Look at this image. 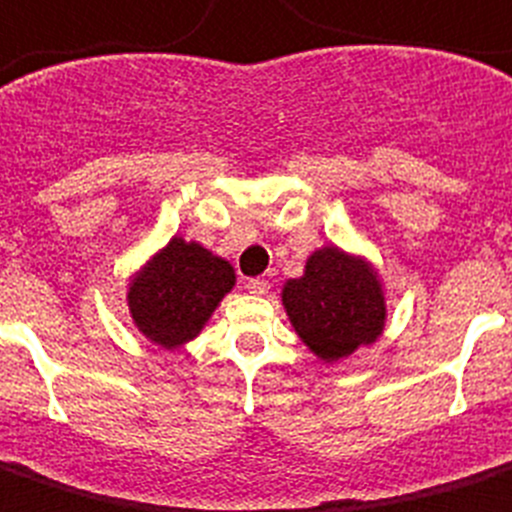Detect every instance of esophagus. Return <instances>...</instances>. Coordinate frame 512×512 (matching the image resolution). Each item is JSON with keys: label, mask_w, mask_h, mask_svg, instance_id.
<instances>
[{"label": "esophagus", "mask_w": 512, "mask_h": 512, "mask_svg": "<svg viewBox=\"0 0 512 512\" xmlns=\"http://www.w3.org/2000/svg\"><path fill=\"white\" fill-rule=\"evenodd\" d=\"M247 289L252 294H268L270 284H268V281H265V278L255 276V278H247Z\"/></svg>", "instance_id": "obj_1"}]
</instances>
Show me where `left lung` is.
Here are the masks:
<instances>
[{"instance_id":"8db88e82","label":"left lung","mask_w":512,"mask_h":512,"mask_svg":"<svg viewBox=\"0 0 512 512\" xmlns=\"http://www.w3.org/2000/svg\"><path fill=\"white\" fill-rule=\"evenodd\" d=\"M284 307L299 339L326 363L376 342L386 321L384 292L371 265L336 247L313 252L305 276L286 281Z\"/></svg>"}]
</instances>
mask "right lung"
Wrapping results in <instances>:
<instances>
[{"mask_svg":"<svg viewBox=\"0 0 512 512\" xmlns=\"http://www.w3.org/2000/svg\"><path fill=\"white\" fill-rule=\"evenodd\" d=\"M234 281L231 263L176 236L128 286L131 318L149 342L173 350L202 331Z\"/></svg>","mask_w":512,"mask_h":512,"instance_id":"1","label":"right lung"}]
</instances>
